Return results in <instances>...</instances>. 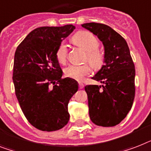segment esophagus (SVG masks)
Masks as SVG:
<instances>
[{
	"label": "esophagus",
	"instance_id": "obj_1",
	"mask_svg": "<svg viewBox=\"0 0 151 151\" xmlns=\"http://www.w3.org/2000/svg\"><path fill=\"white\" fill-rule=\"evenodd\" d=\"M79 88H80V89H82V88H84V84H82V83H79Z\"/></svg>",
	"mask_w": 151,
	"mask_h": 151
}]
</instances>
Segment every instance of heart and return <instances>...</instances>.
I'll use <instances>...</instances> for the list:
<instances>
[{
	"mask_svg": "<svg viewBox=\"0 0 151 151\" xmlns=\"http://www.w3.org/2000/svg\"><path fill=\"white\" fill-rule=\"evenodd\" d=\"M73 42L87 52L88 62L95 68H99L103 63V56L97 51L99 46V40L92 33L81 31L73 36ZM67 50L64 43H61L56 50V56L59 63H64L67 60ZM91 69L88 64L70 65L64 70L65 75L77 81H82L85 76L90 74Z\"/></svg>",
	"mask_w": 151,
	"mask_h": 151,
	"instance_id": "obj_1",
	"label": "heart"
}]
</instances>
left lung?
<instances>
[{"mask_svg": "<svg viewBox=\"0 0 151 151\" xmlns=\"http://www.w3.org/2000/svg\"><path fill=\"white\" fill-rule=\"evenodd\" d=\"M81 26L92 32L104 46V65L92 79L101 85H87L89 116L93 123L114 127L126 118L135 97V67L127 41L111 27L100 23Z\"/></svg>", "mask_w": 151, "mask_h": 151, "instance_id": "left-lung-1", "label": "left lung"}]
</instances>
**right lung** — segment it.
I'll return each mask as SVG.
<instances>
[{
  "label": "right lung",
  "mask_w": 151,
  "mask_h": 151,
  "mask_svg": "<svg viewBox=\"0 0 151 151\" xmlns=\"http://www.w3.org/2000/svg\"><path fill=\"white\" fill-rule=\"evenodd\" d=\"M74 29L73 24L37 28L15 51L12 78L16 97L28 121L40 130H58L70 119L68 103L78 91V83L62 78L56 52Z\"/></svg>",
  "instance_id": "obj_1"
}]
</instances>
